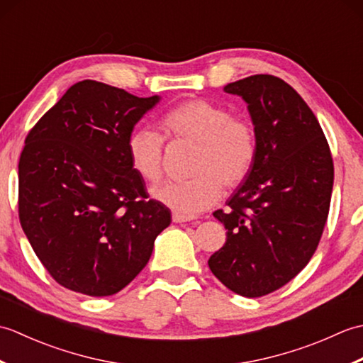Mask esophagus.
<instances>
[{
    "label": "esophagus",
    "mask_w": 363,
    "mask_h": 363,
    "mask_svg": "<svg viewBox=\"0 0 363 363\" xmlns=\"http://www.w3.org/2000/svg\"><path fill=\"white\" fill-rule=\"evenodd\" d=\"M172 218H173V223H186V221L195 220V217H191V215H182V213H177V212H173Z\"/></svg>",
    "instance_id": "34e87169"
}]
</instances>
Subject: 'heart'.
I'll return each instance as SVG.
<instances>
[{
    "label": "heart",
    "instance_id": "heart-1",
    "mask_svg": "<svg viewBox=\"0 0 363 363\" xmlns=\"http://www.w3.org/2000/svg\"><path fill=\"white\" fill-rule=\"evenodd\" d=\"M165 133L177 142L196 145L187 181H168L152 189V198L182 215L209 209L223 186L237 187L248 177L257 156V138L248 118L235 117L218 103L191 98L162 117ZM126 152L134 172L146 182H157L165 168V137L157 129L130 130Z\"/></svg>",
    "mask_w": 363,
    "mask_h": 363
}]
</instances>
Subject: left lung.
<instances>
[{"instance_id":"left-lung-1","label":"left lung","mask_w":363,"mask_h":363,"mask_svg":"<svg viewBox=\"0 0 363 363\" xmlns=\"http://www.w3.org/2000/svg\"><path fill=\"white\" fill-rule=\"evenodd\" d=\"M225 91L248 104L257 156L229 209L213 212L228 233L209 268L237 295L259 298L312 259L328 220L334 162L317 117L281 78L254 74Z\"/></svg>"}]
</instances>
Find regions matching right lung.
Here are the masks:
<instances>
[{"mask_svg":"<svg viewBox=\"0 0 363 363\" xmlns=\"http://www.w3.org/2000/svg\"><path fill=\"white\" fill-rule=\"evenodd\" d=\"M160 96L76 82L29 130L18 162L21 228L52 279L109 296L142 272L172 213L146 199L126 140Z\"/></svg>","mask_w":363,"mask_h":363,"instance_id":"add662e5","label":"right lung"}]
</instances>
